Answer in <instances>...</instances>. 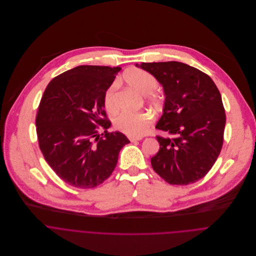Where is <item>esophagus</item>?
<instances>
[{
	"mask_svg": "<svg viewBox=\"0 0 256 256\" xmlns=\"http://www.w3.org/2000/svg\"><path fill=\"white\" fill-rule=\"evenodd\" d=\"M143 138L142 137H132V136H130L129 137V140L131 141V142H136V141H141Z\"/></svg>",
	"mask_w": 256,
	"mask_h": 256,
	"instance_id": "obj_1",
	"label": "esophagus"
}]
</instances>
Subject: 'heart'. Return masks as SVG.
Here are the masks:
<instances>
[{"instance_id": "b5f03b06", "label": "heart", "mask_w": 256, "mask_h": 256, "mask_svg": "<svg viewBox=\"0 0 256 256\" xmlns=\"http://www.w3.org/2000/svg\"><path fill=\"white\" fill-rule=\"evenodd\" d=\"M123 80L133 90L145 96L146 102L152 106L156 110H160L162 106V96L156 90L158 86V82L154 76L142 69L133 68L123 74ZM104 104L108 112H114L117 108L114 84L110 86L106 90L104 96ZM152 115L145 111H123L114 118L113 124L117 130L124 134L137 137L146 133L152 123Z\"/></svg>"}]
</instances>
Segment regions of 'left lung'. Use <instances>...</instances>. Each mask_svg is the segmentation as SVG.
<instances>
[{
  "label": "left lung",
  "mask_w": 256,
  "mask_h": 256,
  "mask_svg": "<svg viewBox=\"0 0 256 256\" xmlns=\"http://www.w3.org/2000/svg\"><path fill=\"white\" fill-rule=\"evenodd\" d=\"M140 67L156 78L166 94L156 128L168 137L156 136L160 150L152 166L170 184L196 182L212 168L224 143L226 112L219 90L207 74L182 62Z\"/></svg>",
  "instance_id": "1"
}]
</instances>
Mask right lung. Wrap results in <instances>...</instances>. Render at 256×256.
Listing matches in <instances>:
<instances>
[{"mask_svg": "<svg viewBox=\"0 0 256 256\" xmlns=\"http://www.w3.org/2000/svg\"><path fill=\"white\" fill-rule=\"evenodd\" d=\"M121 68L78 66L55 76L37 110V138L55 174L76 188H94L114 170L120 150L130 143L108 132L104 96ZM104 128L105 133L99 134Z\"/></svg>", "mask_w": 256, "mask_h": 256, "instance_id": "1", "label": "right lung"}]
</instances>
